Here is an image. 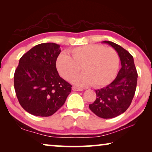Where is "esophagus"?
<instances>
[{
    "instance_id": "obj_1",
    "label": "esophagus",
    "mask_w": 152,
    "mask_h": 152,
    "mask_svg": "<svg viewBox=\"0 0 152 152\" xmlns=\"http://www.w3.org/2000/svg\"><path fill=\"white\" fill-rule=\"evenodd\" d=\"M72 90L74 91H83V89H82V88H77V87H75V86L72 87Z\"/></svg>"
}]
</instances>
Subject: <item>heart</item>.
I'll use <instances>...</instances> for the list:
<instances>
[{
    "label": "heart",
    "mask_w": 152,
    "mask_h": 152,
    "mask_svg": "<svg viewBox=\"0 0 152 152\" xmlns=\"http://www.w3.org/2000/svg\"><path fill=\"white\" fill-rule=\"evenodd\" d=\"M119 63V56L113 48L86 45L72 49L68 55H59L56 67L60 75L67 80L77 75L81 68L83 74L74 78L72 82L80 87L92 85L99 88L113 80Z\"/></svg>",
    "instance_id": "b5f03b06"
}]
</instances>
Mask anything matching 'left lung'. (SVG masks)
<instances>
[{
  "label": "left lung",
  "mask_w": 152,
  "mask_h": 152,
  "mask_svg": "<svg viewBox=\"0 0 152 152\" xmlns=\"http://www.w3.org/2000/svg\"><path fill=\"white\" fill-rule=\"evenodd\" d=\"M115 49L121 60V68L114 80L101 89L96 90V99L89 108L98 117L103 119L116 117L126 111L134 96L137 72L133 56L121 46L104 41Z\"/></svg>",
  "instance_id": "obj_1"
}]
</instances>
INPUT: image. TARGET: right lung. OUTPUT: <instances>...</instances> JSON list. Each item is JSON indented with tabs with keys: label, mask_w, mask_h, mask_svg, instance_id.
Here are the masks:
<instances>
[{
	"label": "right lung",
	"mask_w": 152,
	"mask_h": 152,
	"mask_svg": "<svg viewBox=\"0 0 152 152\" xmlns=\"http://www.w3.org/2000/svg\"><path fill=\"white\" fill-rule=\"evenodd\" d=\"M60 45H35L20 58L14 74V87L19 103L30 114L49 117L63 106L72 85L59 76L56 60Z\"/></svg>",
	"instance_id": "obj_1"
}]
</instances>
